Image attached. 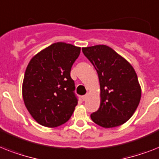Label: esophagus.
<instances>
[{
    "label": "esophagus",
    "instance_id": "1",
    "mask_svg": "<svg viewBox=\"0 0 159 159\" xmlns=\"http://www.w3.org/2000/svg\"><path fill=\"white\" fill-rule=\"evenodd\" d=\"M88 96H89V94H88V93H86V95L82 96V100H83L84 101H85V100H87V98H88Z\"/></svg>",
    "mask_w": 159,
    "mask_h": 159
}]
</instances>
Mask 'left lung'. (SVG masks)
<instances>
[{
	"instance_id": "left-lung-1",
	"label": "left lung",
	"mask_w": 159,
	"mask_h": 159,
	"mask_svg": "<svg viewBox=\"0 0 159 159\" xmlns=\"http://www.w3.org/2000/svg\"><path fill=\"white\" fill-rule=\"evenodd\" d=\"M82 52L97 71L100 81V106L91 113V119L104 128L122 125L133 115L141 98L135 69L105 45L83 47Z\"/></svg>"
}]
</instances>
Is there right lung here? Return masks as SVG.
<instances>
[{
	"label": "right lung",
	"mask_w": 159,
	"mask_h": 159,
	"mask_svg": "<svg viewBox=\"0 0 159 159\" xmlns=\"http://www.w3.org/2000/svg\"><path fill=\"white\" fill-rule=\"evenodd\" d=\"M81 47L56 42L35 55L24 74L22 95L26 108L42 126L56 127L64 124L77 104L71 68Z\"/></svg>",
	"instance_id": "1"
}]
</instances>
